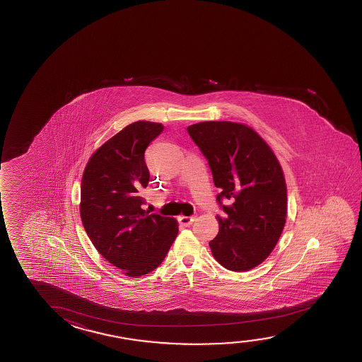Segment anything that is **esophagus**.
Masks as SVG:
<instances>
[{"label": "esophagus", "mask_w": 362, "mask_h": 362, "mask_svg": "<svg viewBox=\"0 0 362 362\" xmlns=\"http://www.w3.org/2000/svg\"><path fill=\"white\" fill-rule=\"evenodd\" d=\"M194 221V217L192 216H180L178 217V222L182 225V226H189L192 222Z\"/></svg>", "instance_id": "esophagus-1"}]
</instances>
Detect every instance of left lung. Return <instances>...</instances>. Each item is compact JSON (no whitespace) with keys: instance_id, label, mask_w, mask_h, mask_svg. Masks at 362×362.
<instances>
[{"instance_id":"1","label":"left lung","mask_w":362,"mask_h":362,"mask_svg":"<svg viewBox=\"0 0 362 362\" xmlns=\"http://www.w3.org/2000/svg\"><path fill=\"white\" fill-rule=\"evenodd\" d=\"M187 132L221 189L216 201L225 216H217L220 230L209 243L212 255L227 270H251L275 248L286 222V182L280 163L246 124L210 121L191 124Z\"/></svg>"}]
</instances>
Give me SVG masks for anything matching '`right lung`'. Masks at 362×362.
<instances>
[{"instance_id":"obj_1","label":"right lung","mask_w":362,"mask_h":362,"mask_svg":"<svg viewBox=\"0 0 362 362\" xmlns=\"http://www.w3.org/2000/svg\"><path fill=\"white\" fill-rule=\"evenodd\" d=\"M163 131L137 121L105 142L87 162L81 181L82 223L93 246L131 277L155 270L177 236L173 217L148 214L140 196L150 181L145 151Z\"/></svg>"}]
</instances>
